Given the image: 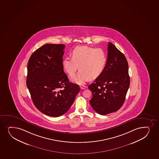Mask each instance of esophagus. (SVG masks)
<instances>
[{"instance_id": "esophagus-1", "label": "esophagus", "mask_w": 159, "mask_h": 159, "mask_svg": "<svg viewBox=\"0 0 159 159\" xmlns=\"http://www.w3.org/2000/svg\"><path fill=\"white\" fill-rule=\"evenodd\" d=\"M80 87L81 89H86L87 88L86 86H84V85H81V86H80Z\"/></svg>"}]
</instances>
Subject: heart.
Wrapping results in <instances>:
<instances>
[{"instance_id": "1", "label": "heart", "mask_w": 159, "mask_h": 159, "mask_svg": "<svg viewBox=\"0 0 159 159\" xmlns=\"http://www.w3.org/2000/svg\"><path fill=\"white\" fill-rule=\"evenodd\" d=\"M72 58L66 57L62 62L66 73L72 76L79 69L78 75L71 80L78 84H84L90 79L99 77L107 64V55L103 49L95 48L87 46H77L71 52Z\"/></svg>"}]
</instances>
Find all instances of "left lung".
Listing matches in <instances>:
<instances>
[{
    "label": "left lung",
    "instance_id": "1",
    "mask_svg": "<svg viewBox=\"0 0 159 159\" xmlns=\"http://www.w3.org/2000/svg\"><path fill=\"white\" fill-rule=\"evenodd\" d=\"M107 66L102 74L88 86L93 97L92 108L105 115L121 108L130 85L128 64L125 56L113 43H108Z\"/></svg>",
    "mask_w": 159,
    "mask_h": 159
}]
</instances>
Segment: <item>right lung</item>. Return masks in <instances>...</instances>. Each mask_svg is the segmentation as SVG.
I'll return each mask as SVG.
<instances>
[{
    "mask_svg": "<svg viewBox=\"0 0 159 159\" xmlns=\"http://www.w3.org/2000/svg\"><path fill=\"white\" fill-rule=\"evenodd\" d=\"M64 48L63 44H45L34 52L27 66L26 86L32 102L38 110L52 117L65 114L80 89L64 72Z\"/></svg>",
    "mask_w": 159,
    "mask_h": 159,
    "instance_id": "1",
    "label": "right lung"
}]
</instances>
